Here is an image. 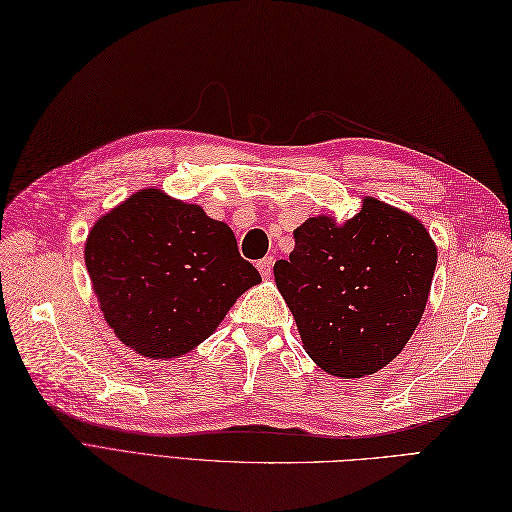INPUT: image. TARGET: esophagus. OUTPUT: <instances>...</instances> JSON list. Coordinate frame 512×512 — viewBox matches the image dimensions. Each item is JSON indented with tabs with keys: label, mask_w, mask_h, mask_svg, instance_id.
I'll list each match as a JSON object with an SVG mask.
<instances>
[{
	"label": "esophagus",
	"mask_w": 512,
	"mask_h": 512,
	"mask_svg": "<svg viewBox=\"0 0 512 512\" xmlns=\"http://www.w3.org/2000/svg\"><path fill=\"white\" fill-rule=\"evenodd\" d=\"M256 267H258V271H260V275L262 278H271V269H273V256H267V258H262V260H258L256 262Z\"/></svg>",
	"instance_id": "obj_1"
}]
</instances>
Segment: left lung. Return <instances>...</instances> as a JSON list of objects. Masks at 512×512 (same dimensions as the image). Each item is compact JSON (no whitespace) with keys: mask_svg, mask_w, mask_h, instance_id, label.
<instances>
[{"mask_svg":"<svg viewBox=\"0 0 512 512\" xmlns=\"http://www.w3.org/2000/svg\"><path fill=\"white\" fill-rule=\"evenodd\" d=\"M293 234L295 250L273 275L303 349L347 379L390 364L422 319L437 265L420 219L368 196L344 224L319 215Z\"/></svg>","mask_w":512,"mask_h":512,"instance_id":"obj_1","label":"left lung"}]
</instances>
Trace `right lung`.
I'll return each instance as SVG.
<instances>
[{
    "label": "right lung",
    "instance_id": "add662e5",
    "mask_svg": "<svg viewBox=\"0 0 512 512\" xmlns=\"http://www.w3.org/2000/svg\"><path fill=\"white\" fill-rule=\"evenodd\" d=\"M86 267L107 325L153 359L196 349L260 282L224 222L161 189L135 191L92 226Z\"/></svg>",
    "mask_w": 512,
    "mask_h": 512
}]
</instances>
